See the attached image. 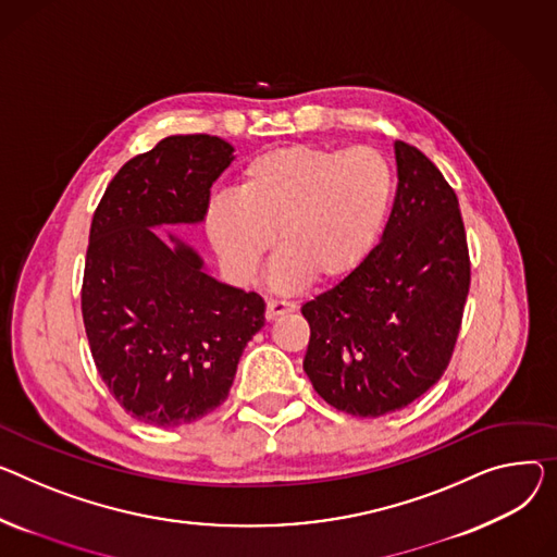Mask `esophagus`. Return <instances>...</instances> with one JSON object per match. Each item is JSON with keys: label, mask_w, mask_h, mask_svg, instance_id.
Here are the masks:
<instances>
[{"label": "esophagus", "mask_w": 557, "mask_h": 557, "mask_svg": "<svg viewBox=\"0 0 557 557\" xmlns=\"http://www.w3.org/2000/svg\"><path fill=\"white\" fill-rule=\"evenodd\" d=\"M295 311V305L293 302H284V300H269L267 302V320L273 322L277 320L280 315L284 313H293Z\"/></svg>", "instance_id": "34e87169"}]
</instances>
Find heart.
<instances>
[{"mask_svg":"<svg viewBox=\"0 0 557 557\" xmlns=\"http://www.w3.org/2000/svg\"><path fill=\"white\" fill-rule=\"evenodd\" d=\"M389 201L392 172L372 147L284 145L246 163L239 193L210 197L203 226L239 284L255 282L277 233L271 284L290 293L311 277L354 273L376 246Z\"/></svg>","mask_w":557,"mask_h":557,"instance_id":"b5f03b06","label":"heart"}]
</instances>
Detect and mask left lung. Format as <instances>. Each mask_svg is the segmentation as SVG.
<instances>
[{"instance_id": "1", "label": "left lung", "mask_w": 557, "mask_h": 557, "mask_svg": "<svg viewBox=\"0 0 557 557\" xmlns=\"http://www.w3.org/2000/svg\"><path fill=\"white\" fill-rule=\"evenodd\" d=\"M398 188L381 244L302 307L311 326L305 372L341 412L383 417L446 372L470 288L455 190L417 147L394 143Z\"/></svg>"}]
</instances>
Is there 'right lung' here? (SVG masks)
<instances>
[{"label":"right lung","mask_w":557,"mask_h":557,"mask_svg":"<svg viewBox=\"0 0 557 557\" xmlns=\"http://www.w3.org/2000/svg\"><path fill=\"white\" fill-rule=\"evenodd\" d=\"M233 152L216 136H168L119 170L94 212L85 331L100 379L147 425L176 428L216 410L264 326L257 293L216 282L195 248L152 231L203 221Z\"/></svg>","instance_id":"obj_1"}]
</instances>
